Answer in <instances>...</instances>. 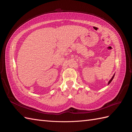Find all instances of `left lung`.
Listing matches in <instances>:
<instances>
[{
	"label": "left lung",
	"instance_id": "left-lung-1",
	"mask_svg": "<svg viewBox=\"0 0 132 132\" xmlns=\"http://www.w3.org/2000/svg\"><path fill=\"white\" fill-rule=\"evenodd\" d=\"M114 75H115V73H114V75H113V77H112V78H111V79L110 80V81H109V82H108V85H109V84H110L111 83V82L112 81V80H113V79L114 78Z\"/></svg>",
	"mask_w": 132,
	"mask_h": 132
}]
</instances>
